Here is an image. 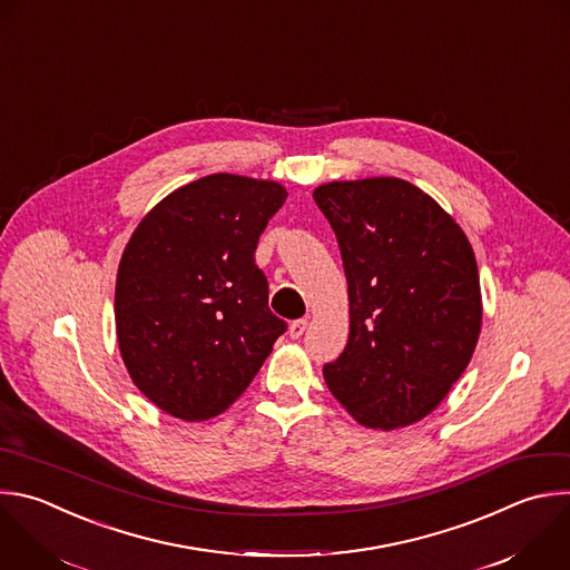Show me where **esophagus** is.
I'll return each instance as SVG.
<instances>
[{"mask_svg":"<svg viewBox=\"0 0 570 570\" xmlns=\"http://www.w3.org/2000/svg\"><path fill=\"white\" fill-rule=\"evenodd\" d=\"M306 328H308V320H306V317L293 320L291 326H288V335H291L293 340H297V337H302V335L306 333Z\"/></svg>","mask_w":570,"mask_h":570,"instance_id":"esophagus-1","label":"esophagus"}]
</instances>
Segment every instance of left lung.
I'll return each mask as SVG.
<instances>
[{
  "label": "left lung",
  "instance_id": "1",
  "mask_svg": "<svg viewBox=\"0 0 570 570\" xmlns=\"http://www.w3.org/2000/svg\"><path fill=\"white\" fill-rule=\"evenodd\" d=\"M348 284V340L322 373L364 428L425 419L465 371L481 286L459 224L416 185L381 176L320 185Z\"/></svg>",
  "mask_w": 570,
  "mask_h": 570
}]
</instances>
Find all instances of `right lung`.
<instances>
[{"instance_id": "right-lung-1", "label": "right lung", "mask_w": 570, "mask_h": 570, "mask_svg": "<svg viewBox=\"0 0 570 570\" xmlns=\"http://www.w3.org/2000/svg\"><path fill=\"white\" fill-rule=\"evenodd\" d=\"M284 202L279 183L210 174L174 189L134 230L118 266L116 333L134 385L163 412L222 414L286 331L255 264Z\"/></svg>"}]
</instances>
